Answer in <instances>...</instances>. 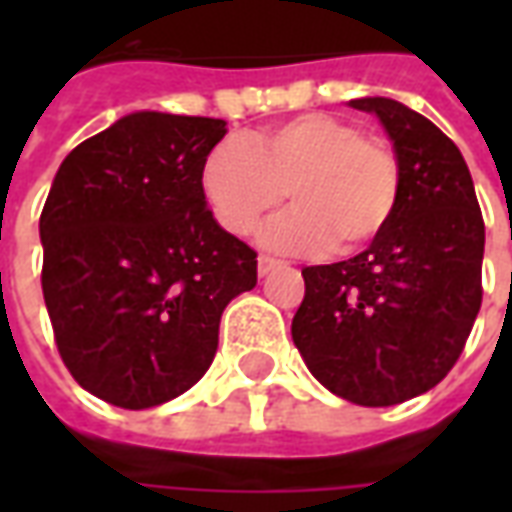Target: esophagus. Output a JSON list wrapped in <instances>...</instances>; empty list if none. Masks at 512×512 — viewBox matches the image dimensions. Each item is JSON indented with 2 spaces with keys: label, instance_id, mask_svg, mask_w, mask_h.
<instances>
[{
  "label": "esophagus",
  "instance_id": "esophagus-1",
  "mask_svg": "<svg viewBox=\"0 0 512 512\" xmlns=\"http://www.w3.org/2000/svg\"><path fill=\"white\" fill-rule=\"evenodd\" d=\"M279 266H282V263H279L277 257H268V255L257 257V271H260V277H266V274H271V271Z\"/></svg>",
  "mask_w": 512,
  "mask_h": 512
}]
</instances>
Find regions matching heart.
<instances>
[{"instance_id": "b5f03b06", "label": "heart", "mask_w": 512, "mask_h": 512, "mask_svg": "<svg viewBox=\"0 0 512 512\" xmlns=\"http://www.w3.org/2000/svg\"><path fill=\"white\" fill-rule=\"evenodd\" d=\"M202 197L227 233L249 235L279 205L293 211L263 230L282 252L332 246L351 255L392 222L403 191L395 147L343 117L310 112L246 139H222L202 164Z\"/></svg>"}]
</instances>
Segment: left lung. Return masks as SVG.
Listing matches in <instances>:
<instances>
[{"label":"left lung","mask_w":512,"mask_h":512,"mask_svg":"<svg viewBox=\"0 0 512 512\" xmlns=\"http://www.w3.org/2000/svg\"><path fill=\"white\" fill-rule=\"evenodd\" d=\"M384 123L403 167L400 202L365 252L301 268L293 343L329 392L395 406L447 376L483 304L485 224L450 136L392 98H356Z\"/></svg>","instance_id":"1"}]
</instances>
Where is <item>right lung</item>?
Returning <instances> with one entry per match:
<instances>
[{
	"label": "right lung",
	"instance_id": "right-lung-1",
	"mask_svg": "<svg viewBox=\"0 0 512 512\" xmlns=\"http://www.w3.org/2000/svg\"><path fill=\"white\" fill-rule=\"evenodd\" d=\"M224 134L213 117L134 112L73 147L51 183L40 282L54 343L112 406H161L197 384L224 307L257 285V252L202 197Z\"/></svg>",
	"mask_w": 512,
	"mask_h": 512
}]
</instances>
